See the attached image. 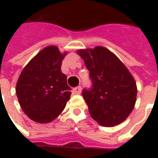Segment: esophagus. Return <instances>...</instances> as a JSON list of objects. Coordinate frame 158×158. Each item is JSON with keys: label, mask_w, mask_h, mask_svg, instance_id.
Segmentation results:
<instances>
[{"label": "esophagus", "mask_w": 158, "mask_h": 158, "mask_svg": "<svg viewBox=\"0 0 158 158\" xmlns=\"http://www.w3.org/2000/svg\"><path fill=\"white\" fill-rule=\"evenodd\" d=\"M73 92H74V94H80L82 92V88L80 86L77 87V88L73 89Z\"/></svg>", "instance_id": "obj_1"}]
</instances>
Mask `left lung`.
I'll return each instance as SVG.
<instances>
[{"mask_svg": "<svg viewBox=\"0 0 158 158\" xmlns=\"http://www.w3.org/2000/svg\"><path fill=\"white\" fill-rule=\"evenodd\" d=\"M84 60L93 81L83 91L91 117L102 126H114L126 120L135 107L137 86L127 67L107 48L77 51Z\"/></svg>", "mask_w": 158, "mask_h": 158, "instance_id": "obj_1", "label": "left lung"}]
</instances>
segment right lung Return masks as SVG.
<instances>
[{
	"mask_svg": "<svg viewBox=\"0 0 158 158\" xmlns=\"http://www.w3.org/2000/svg\"><path fill=\"white\" fill-rule=\"evenodd\" d=\"M66 52L56 46L41 50L21 72L16 95L22 110L35 122L50 123L60 115L71 95L67 77L60 69Z\"/></svg>",
	"mask_w": 158,
	"mask_h": 158,
	"instance_id": "add662e5",
	"label": "right lung"
}]
</instances>
